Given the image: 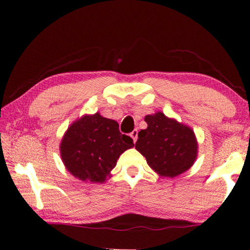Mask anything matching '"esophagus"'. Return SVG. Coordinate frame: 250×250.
Instances as JSON below:
<instances>
[{
	"label": "esophagus",
	"instance_id": "obj_1",
	"mask_svg": "<svg viewBox=\"0 0 250 250\" xmlns=\"http://www.w3.org/2000/svg\"><path fill=\"white\" fill-rule=\"evenodd\" d=\"M130 137L133 139V142H135V141H137V139H138V130H137V129H135V130H133V131H132V132H131V133H130Z\"/></svg>",
	"mask_w": 250,
	"mask_h": 250
}]
</instances>
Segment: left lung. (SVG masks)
Returning a JSON list of instances; mask_svg holds the SVG:
<instances>
[{
	"label": "left lung",
	"instance_id": "1",
	"mask_svg": "<svg viewBox=\"0 0 250 250\" xmlns=\"http://www.w3.org/2000/svg\"><path fill=\"white\" fill-rule=\"evenodd\" d=\"M147 128L138 133L135 149L160 176L174 177L188 171L197 156V141L189 126L163 112L145 118Z\"/></svg>",
	"mask_w": 250,
	"mask_h": 250
}]
</instances>
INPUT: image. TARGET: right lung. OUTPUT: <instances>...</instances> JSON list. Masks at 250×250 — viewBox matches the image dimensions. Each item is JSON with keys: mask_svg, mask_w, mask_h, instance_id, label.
I'll return each mask as SVG.
<instances>
[{"mask_svg": "<svg viewBox=\"0 0 250 250\" xmlns=\"http://www.w3.org/2000/svg\"><path fill=\"white\" fill-rule=\"evenodd\" d=\"M133 140L119 131L118 122L99 112L76 120L61 142V156L70 174L91 183H104L119 156Z\"/></svg>", "mask_w": 250, "mask_h": 250, "instance_id": "right-lung-1", "label": "right lung"}]
</instances>
